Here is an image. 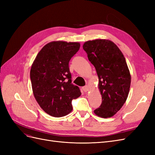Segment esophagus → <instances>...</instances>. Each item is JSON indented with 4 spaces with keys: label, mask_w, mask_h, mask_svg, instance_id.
<instances>
[{
    "label": "esophagus",
    "mask_w": 155,
    "mask_h": 155,
    "mask_svg": "<svg viewBox=\"0 0 155 155\" xmlns=\"http://www.w3.org/2000/svg\"><path fill=\"white\" fill-rule=\"evenodd\" d=\"M82 89H83V91L84 92H86L88 91L89 88H88V87L87 85H86V86H85V87H83L82 88Z\"/></svg>",
    "instance_id": "34e87169"
}]
</instances>
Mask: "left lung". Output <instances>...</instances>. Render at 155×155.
<instances>
[{
	"label": "left lung",
	"instance_id": "1",
	"mask_svg": "<svg viewBox=\"0 0 155 155\" xmlns=\"http://www.w3.org/2000/svg\"><path fill=\"white\" fill-rule=\"evenodd\" d=\"M83 48L94 66L99 79L102 103L94 112L101 118H110L122 107L129 92L131 77L125 59L110 40L88 41Z\"/></svg>",
	"mask_w": 155,
	"mask_h": 155
}]
</instances>
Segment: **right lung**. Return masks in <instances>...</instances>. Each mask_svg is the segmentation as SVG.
Segmentation results:
<instances>
[{"instance_id":"1","label":"right lung","mask_w":155,"mask_h":155,"mask_svg":"<svg viewBox=\"0 0 155 155\" xmlns=\"http://www.w3.org/2000/svg\"><path fill=\"white\" fill-rule=\"evenodd\" d=\"M79 48L77 42H50L33 62L30 79L34 96L41 109L51 116L68 114L72 110V100L81 94L79 87L72 83L68 66Z\"/></svg>"}]
</instances>
